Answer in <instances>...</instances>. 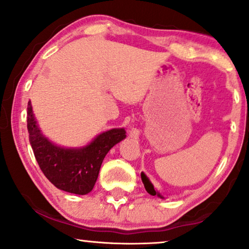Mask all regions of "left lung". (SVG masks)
Instances as JSON below:
<instances>
[{"label":"left lung","instance_id":"1","mask_svg":"<svg viewBox=\"0 0 249 249\" xmlns=\"http://www.w3.org/2000/svg\"><path fill=\"white\" fill-rule=\"evenodd\" d=\"M141 178H142L143 184H144V187H145V190L148 192V194H150L151 196H160V198H163V196L160 194H159L157 190H155L153 184L150 182V180L147 179V177L143 172L141 173Z\"/></svg>","mask_w":249,"mask_h":249}]
</instances>
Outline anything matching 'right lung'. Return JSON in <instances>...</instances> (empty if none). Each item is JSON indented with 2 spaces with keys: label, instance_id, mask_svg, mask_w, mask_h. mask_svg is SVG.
Listing matches in <instances>:
<instances>
[{
  "label": "right lung",
  "instance_id": "add662e5",
  "mask_svg": "<svg viewBox=\"0 0 249 249\" xmlns=\"http://www.w3.org/2000/svg\"><path fill=\"white\" fill-rule=\"evenodd\" d=\"M27 122L30 144L41 171L54 187L75 195H87L92 190L104 158L126 137L124 128H113L99 134L86 146L65 148L42 135L31 102L28 103Z\"/></svg>",
  "mask_w": 249,
  "mask_h": 249
}]
</instances>
